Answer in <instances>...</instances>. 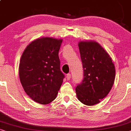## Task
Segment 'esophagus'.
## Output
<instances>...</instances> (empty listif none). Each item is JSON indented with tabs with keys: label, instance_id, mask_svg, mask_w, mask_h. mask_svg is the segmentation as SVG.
<instances>
[{
	"label": "esophagus",
	"instance_id": "34e87169",
	"mask_svg": "<svg viewBox=\"0 0 131 131\" xmlns=\"http://www.w3.org/2000/svg\"><path fill=\"white\" fill-rule=\"evenodd\" d=\"M66 78H67V80H70L71 78V75L70 74V73H68L67 75H66Z\"/></svg>",
	"mask_w": 131,
	"mask_h": 131
}]
</instances>
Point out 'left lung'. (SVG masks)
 <instances>
[{"mask_svg": "<svg viewBox=\"0 0 131 131\" xmlns=\"http://www.w3.org/2000/svg\"><path fill=\"white\" fill-rule=\"evenodd\" d=\"M84 71V78L75 91L78 100L87 106L100 103L111 90L115 78L112 59L95 41L78 44Z\"/></svg>", "mask_w": 131, "mask_h": 131, "instance_id": "left-lung-1", "label": "left lung"}]
</instances>
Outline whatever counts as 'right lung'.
<instances>
[{
    "label": "right lung",
    "mask_w": 131,
    "mask_h": 131,
    "mask_svg": "<svg viewBox=\"0 0 131 131\" xmlns=\"http://www.w3.org/2000/svg\"><path fill=\"white\" fill-rule=\"evenodd\" d=\"M62 40L38 38L26 47L19 66L21 84L27 94L42 104L56 98L65 75L60 71L59 51Z\"/></svg>",
    "instance_id": "add662e5"
}]
</instances>
